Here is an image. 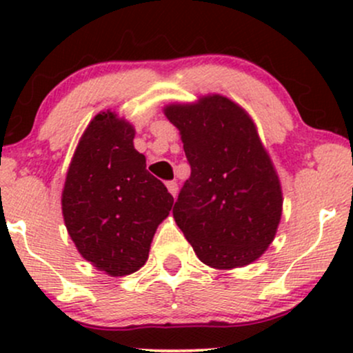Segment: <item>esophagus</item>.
I'll list each match as a JSON object with an SVG mask.
<instances>
[{
	"instance_id": "34e87169",
	"label": "esophagus",
	"mask_w": 353,
	"mask_h": 353,
	"mask_svg": "<svg viewBox=\"0 0 353 353\" xmlns=\"http://www.w3.org/2000/svg\"><path fill=\"white\" fill-rule=\"evenodd\" d=\"M165 188H168V190L171 192L172 197L177 196V189H179V188H177V182H174V181L168 182V184H165Z\"/></svg>"
}]
</instances>
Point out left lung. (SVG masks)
<instances>
[{"instance_id": "left-lung-1", "label": "left lung", "mask_w": 353, "mask_h": 353, "mask_svg": "<svg viewBox=\"0 0 353 353\" xmlns=\"http://www.w3.org/2000/svg\"><path fill=\"white\" fill-rule=\"evenodd\" d=\"M164 114L179 129L190 164L174 221L205 265L252 264L272 244L283 202L252 117L221 94L168 104Z\"/></svg>"}]
</instances>
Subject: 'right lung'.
Listing matches in <instances>:
<instances>
[{
  "instance_id": "1",
  "label": "right lung",
  "mask_w": 353,
  "mask_h": 353,
  "mask_svg": "<svg viewBox=\"0 0 353 353\" xmlns=\"http://www.w3.org/2000/svg\"><path fill=\"white\" fill-rule=\"evenodd\" d=\"M134 125L112 111L94 116L64 181L61 208L78 252L111 277L145 264L174 199L134 149Z\"/></svg>"
}]
</instances>
